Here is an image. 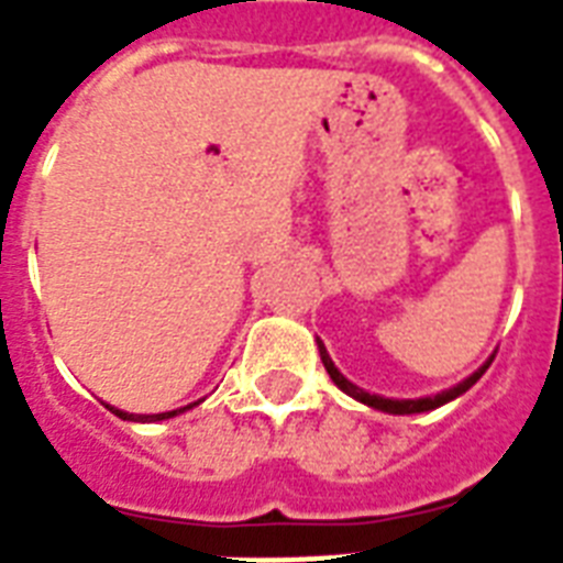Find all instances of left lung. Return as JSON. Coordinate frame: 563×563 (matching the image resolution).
Listing matches in <instances>:
<instances>
[{
	"label": "left lung",
	"mask_w": 563,
	"mask_h": 563,
	"mask_svg": "<svg viewBox=\"0 0 563 563\" xmlns=\"http://www.w3.org/2000/svg\"><path fill=\"white\" fill-rule=\"evenodd\" d=\"M318 351H321V362H324L327 374H330V379H333L339 388H342L344 394H351V397H356V400H362L365 406H371V409H379V411H388V415H418V411H429V409H438V406H444V402L455 400L459 394H464L471 385H476V379H479L485 371H488V365H482L479 371L473 376H467L464 383H459L455 388H450V391H441L435 394V397H423V400H388V397H376V394H368L362 391L360 385H353L351 379H344L342 374H339V368L333 365V360H330V353L324 351V344L318 342Z\"/></svg>",
	"instance_id": "1"
}]
</instances>
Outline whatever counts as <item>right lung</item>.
I'll return each mask as SVG.
<instances>
[{
    "label": "right lung",
    "instance_id": "add662e5",
    "mask_svg": "<svg viewBox=\"0 0 563 563\" xmlns=\"http://www.w3.org/2000/svg\"><path fill=\"white\" fill-rule=\"evenodd\" d=\"M110 409V406H108ZM189 409V406H187ZM117 418L122 420H166V418H175V415H180L184 409H175V411H163V415H128V411H119V409H110Z\"/></svg>",
    "mask_w": 563,
    "mask_h": 563
}]
</instances>
